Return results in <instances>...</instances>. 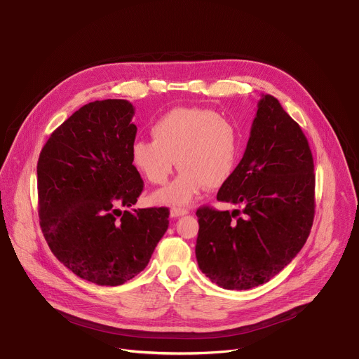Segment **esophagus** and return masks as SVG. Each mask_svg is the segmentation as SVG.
<instances>
[{
	"label": "esophagus",
	"instance_id": "1",
	"mask_svg": "<svg viewBox=\"0 0 359 359\" xmlns=\"http://www.w3.org/2000/svg\"><path fill=\"white\" fill-rule=\"evenodd\" d=\"M189 210L184 209V208H172L170 209V217L172 218H179V217H183V215H187Z\"/></svg>",
	"mask_w": 359,
	"mask_h": 359
}]
</instances>
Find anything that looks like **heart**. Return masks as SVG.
Instances as JSON below:
<instances>
[{
  "label": "heart",
  "instance_id": "b5f03b06",
  "mask_svg": "<svg viewBox=\"0 0 359 359\" xmlns=\"http://www.w3.org/2000/svg\"><path fill=\"white\" fill-rule=\"evenodd\" d=\"M150 133L153 140H137L131 147V161L138 173L153 184H164L176 161L182 167L169 186L153 195L156 203L187 205L205 186L221 187L241 157L240 128L213 109L173 108L153 123Z\"/></svg>",
  "mask_w": 359,
  "mask_h": 359
}]
</instances>
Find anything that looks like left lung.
Listing matches in <instances>:
<instances>
[{
  "instance_id": "1",
  "label": "left lung",
  "mask_w": 359,
  "mask_h": 359,
  "mask_svg": "<svg viewBox=\"0 0 359 359\" xmlns=\"http://www.w3.org/2000/svg\"><path fill=\"white\" fill-rule=\"evenodd\" d=\"M315 164L306 135L271 95H262L243 160L217 199L241 209L196 210V258L226 290L270 281L303 248L315 218Z\"/></svg>"
}]
</instances>
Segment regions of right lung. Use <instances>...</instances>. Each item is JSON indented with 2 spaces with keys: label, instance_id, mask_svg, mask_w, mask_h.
I'll use <instances>...</instances> for the list:
<instances>
[{
  "label": "right lung",
  "instance_id": "right-lung-1",
  "mask_svg": "<svg viewBox=\"0 0 359 359\" xmlns=\"http://www.w3.org/2000/svg\"><path fill=\"white\" fill-rule=\"evenodd\" d=\"M126 100L83 105L37 163L39 218L55 257L78 277L119 285L144 270L169 228V208L121 210L144 187L131 161L137 127Z\"/></svg>",
  "mask_w": 359,
  "mask_h": 359
}]
</instances>
